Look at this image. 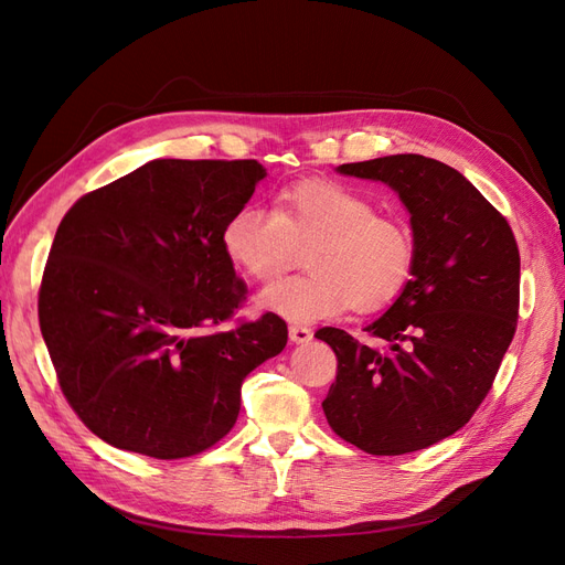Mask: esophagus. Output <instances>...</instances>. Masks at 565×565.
Wrapping results in <instances>:
<instances>
[{
  "instance_id": "1",
  "label": "esophagus",
  "mask_w": 565,
  "mask_h": 565,
  "mask_svg": "<svg viewBox=\"0 0 565 565\" xmlns=\"http://www.w3.org/2000/svg\"><path fill=\"white\" fill-rule=\"evenodd\" d=\"M311 339V328H306V324H289V341H295V344H309Z\"/></svg>"
}]
</instances>
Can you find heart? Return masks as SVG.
<instances>
[{
	"mask_svg": "<svg viewBox=\"0 0 565 565\" xmlns=\"http://www.w3.org/2000/svg\"><path fill=\"white\" fill-rule=\"evenodd\" d=\"M226 254L247 276L273 282L311 245V270L270 285L259 306L292 322L344 309L374 313L396 301L413 278L415 241L396 216L374 214L355 188L332 179H303L276 195V212L241 207L221 233Z\"/></svg>",
	"mask_w": 565,
	"mask_h": 565,
	"instance_id": "1",
	"label": "heart"
}]
</instances>
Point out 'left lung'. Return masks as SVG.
Listing matches in <instances>:
<instances>
[{
    "instance_id": "obj_1",
    "label": "left lung",
    "mask_w": 565,
    "mask_h": 565,
    "mask_svg": "<svg viewBox=\"0 0 565 565\" xmlns=\"http://www.w3.org/2000/svg\"><path fill=\"white\" fill-rule=\"evenodd\" d=\"M337 172L382 181L401 198L415 268L403 295L365 328L380 347L337 328L316 332L339 361L324 417L370 455L424 450L471 419L514 339V233L471 181L438 160L407 152Z\"/></svg>"
}]
</instances>
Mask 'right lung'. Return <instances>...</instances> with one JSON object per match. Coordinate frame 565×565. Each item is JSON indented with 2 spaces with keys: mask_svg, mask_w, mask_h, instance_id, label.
Here are the masks:
<instances>
[{
  "mask_svg": "<svg viewBox=\"0 0 565 565\" xmlns=\"http://www.w3.org/2000/svg\"><path fill=\"white\" fill-rule=\"evenodd\" d=\"M264 177L256 160H150L63 216L40 328L67 403L113 448L156 459L212 448L247 374L285 349L276 313L200 332L245 299L221 233Z\"/></svg>",
  "mask_w": 565,
  "mask_h": 565,
  "instance_id": "add662e5",
  "label": "right lung"
}]
</instances>
